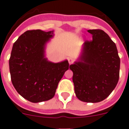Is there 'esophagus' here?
Masks as SVG:
<instances>
[{
	"label": "esophagus",
	"mask_w": 129,
	"mask_h": 129,
	"mask_svg": "<svg viewBox=\"0 0 129 129\" xmlns=\"http://www.w3.org/2000/svg\"><path fill=\"white\" fill-rule=\"evenodd\" d=\"M74 61H75V60L73 58H68V62H69V64H72V63L74 62Z\"/></svg>",
	"instance_id": "obj_1"
}]
</instances>
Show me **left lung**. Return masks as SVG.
Returning a JSON list of instances; mask_svg holds the SVG:
<instances>
[{
  "label": "left lung",
  "instance_id": "8db88e82",
  "mask_svg": "<svg viewBox=\"0 0 129 129\" xmlns=\"http://www.w3.org/2000/svg\"><path fill=\"white\" fill-rule=\"evenodd\" d=\"M92 41H85L77 61L70 65L76 96L80 100L97 103L116 86L120 59L115 43L103 30L89 29Z\"/></svg>",
  "mask_w": 129,
  "mask_h": 129
}]
</instances>
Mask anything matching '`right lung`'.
<instances>
[{"mask_svg": "<svg viewBox=\"0 0 129 129\" xmlns=\"http://www.w3.org/2000/svg\"><path fill=\"white\" fill-rule=\"evenodd\" d=\"M53 37L54 31H27L13 46L9 60L11 82L20 95L33 103L53 98L69 69L67 60L53 63L46 57V45Z\"/></svg>", "mask_w": 129, "mask_h": 129, "instance_id": "1", "label": "right lung"}]
</instances>
